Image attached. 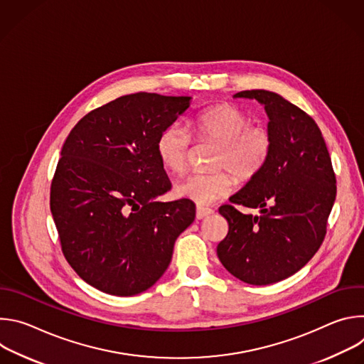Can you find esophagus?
<instances>
[{
  "label": "esophagus",
  "mask_w": 364,
  "mask_h": 364,
  "mask_svg": "<svg viewBox=\"0 0 364 364\" xmlns=\"http://www.w3.org/2000/svg\"><path fill=\"white\" fill-rule=\"evenodd\" d=\"M210 215H213V210H212V209H207V207H201V205L197 207L196 218H197L198 220H201V219H204V218H207V216H210Z\"/></svg>",
  "instance_id": "1"
}]
</instances>
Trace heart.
<instances>
[{"instance_id":"1","label":"heart","mask_w":364,"mask_h":364,"mask_svg":"<svg viewBox=\"0 0 364 364\" xmlns=\"http://www.w3.org/2000/svg\"><path fill=\"white\" fill-rule=\"evenodd\" d=\"M191 131L200 139L219 142L213 167L215 173H194L176 186L181 198L207 205L226 197L233 188L230 173L240 181L253 178L267 164L272 149L271 132L261 125H252L249 115L240 108L222 103L200 112L191 122ZM190 134L178 124L167 125L157 139V155L164 168L180 174L184 171Z\"/></svg>"}]
</instances>
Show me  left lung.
Returning <instances> with one entry per match:
<instances>
[{
    "mask_svg": "<svg viewBox=\"0 0 364 364\" xmlns=\"http://www.w3.org/2000/svg\"><path fill=\"white\" fill-rule=\"evenodd\" d=\"M235 97L256 99L265 107L272 149L264 168L230 197V203L261 209L262 215L222 205L229 232L218 245V256L237 279L269 285L298 272L320 249L336 200V176L323 134L308 114L264 89Z\"/></svg>",
    "mask_w": 364,
    "mask_h": 364,
    "instance_id": "8db88e82",
    "label": "left lung"
}]
</instances>
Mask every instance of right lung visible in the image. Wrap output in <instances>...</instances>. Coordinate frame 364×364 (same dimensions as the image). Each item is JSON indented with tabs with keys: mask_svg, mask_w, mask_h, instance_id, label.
Wrapping results in <instances>:
<instances>
[{
	"mask_svg": "<svg viewBox=\"0 0 364 364\" xmlns=\"http://www.w3.org/2000/svg\"><path fill=\"white\" fill-rule=\"evenodd\" d=\"M190 102L125 95L85 115L63 144L50 210L66 261L102 292L131 296L151 288L196 218L191 200H155L171 188L157 155L159 135Z\"/></svg>",
	"mask_w": 364,
	"mask_h": 364,
	"instance_id": "1",
	"label": "right lung"
}]
</instances>
